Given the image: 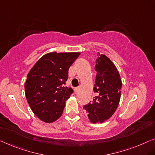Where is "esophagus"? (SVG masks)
<instances>
[{"label": "esophagus", "mask_w": 155, "mask_h": 155, "mask_svg": "<svg viewBox=\"0 0 155 155\" xmlns=\"http://www.w3.org/2000/svg\"><path fill=\"white\" fill-rule=\"evenodd\" d=\"M78 91H79V87H75V89H74V92H75V93L76 94H77L78 92Z\"/></svg>", "instance_id": "esophagus-1"}]
</instances>
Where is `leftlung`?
<instances>
[{
    "label": "left lung",
    "instance_id": "left-lung-1",
    "mask_svg": "<svg viewBox=\"0 0 155 155\" xmlns=\"http://www.w3.org/2000/svg\"><path fill=\"white\" fill-rule=\"evenodd\" d=\"M97 55L93 88L96 96L84 106L92 123L103 122L112 116L119 104L122 87L120 77L115 64L105 55L98 53Z\"/></svg>",
    "mask_w": 155,
    "mask_h": 155
}]
</instances>
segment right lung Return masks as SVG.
Returning a JSON list of instances; mask_svg holds the SVG:
<instances>
[{
  "instance_id": "obj_1",
  "label": "right lung",
  "mask_w": 155,
  "mask_h": 155,
  "mask_svg": "<svg viewBox=\"0 0 155 155\" xmlns=\"http://www.w3.org/2000/svg\"><path fill=\"white\" fill-rule=\"evenodd\" d=\"M80 53H48L29 71L25 94L31 110L38 118L52 122L63 114L65 101L73 89L64 86L68 70Z\"/></svg>"
}]
</instances>
